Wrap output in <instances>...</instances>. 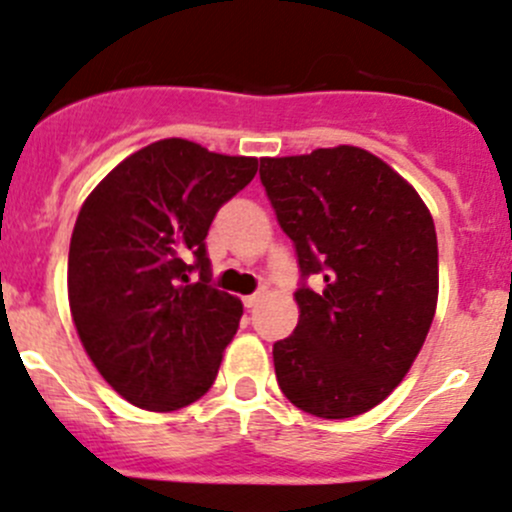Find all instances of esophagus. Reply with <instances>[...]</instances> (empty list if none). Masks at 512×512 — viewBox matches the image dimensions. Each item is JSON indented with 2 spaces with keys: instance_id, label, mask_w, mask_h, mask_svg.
I'll return each instance as SVG.
<instances>
[{
  "instance_id": "34e87169",
  "label": "esophagus",
  "mask_w": 512,
  "mask_h": 512,
  "mask_svg": "<svg viewBox=\"0 0 512 512\" xmlns=\"http://www.w3.org/2000/svg\"><path fill=\"white\" fill-rule=\"evenodd\" d=\"M260 299H262V292H252V294H247V297H242V304H245L247 309H252L257 302H260Z\"/></svg>"
}]
</instances>
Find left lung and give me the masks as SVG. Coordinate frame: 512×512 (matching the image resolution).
Instances as JSON below:
<instances>
[{
  "label": "left lung",
  "mask_w": 512,
  "mask_h": 512,
  "mask_svg": "<svg viewBox=\"0 0 512 512\" xmlns=\"http://www.w3.org/2000/svg\"><path fill=\"white\" fill-rule=\"evenodd\" d=\"M260 180L294 242L299 322L272 347L282 394L319 418H352L399 386L438 299V242L418 193L364 148L262 158ZM312 274L325 280L314 293Z\"/></svg>",
  "instance_id": "obj_1"
}]
</instances>
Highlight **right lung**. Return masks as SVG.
<instances>
[{"label":"right lung","instance_id":"obj_1","mask_svg":"<svg viewBox=\"0 0 512 512\" xmlns=\"http://www.w3.org/2000/svg\"><path fill=\"white\" fill-rule=\"evenodd\" d=\"M255 173L257 158L165 138L118 163L76 218L71 317L103 379L138 409H183L218 376L242 302L210 285L205 237Z\"/></svg>","mask_w":512,"mask_h":512}]
</instances>
